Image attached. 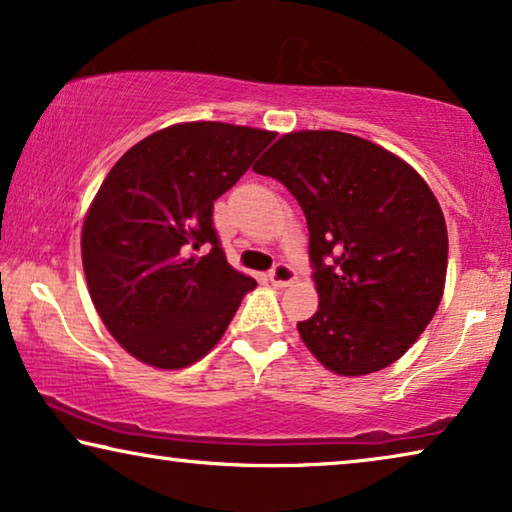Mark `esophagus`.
Here are the masks:
<instances>
[{
	"label": "esophagus",
	"instance_id": "obj_1",
	"mask_svg": "<svg viewBox=\"0 0 512 512\" xmlns=\"http://www.w3.org/2000/svg\"><path fill=\"white\" fill-rule=\"evenodd\" d=\"M269 280H271L276 287H287V285H292V282L296 280V271H294L289 264L278 262V264L271 269Z\"/></svg>",
	"mask_w": 512,
	"mask_h": 512
}]
</instances>
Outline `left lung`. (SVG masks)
Returning a JSON list of instances; mask_svg holds the SVG:
<instances>
[{"instance_id": "1", "label": "left lung", "mask_w": 512, "mask_h": 512, "mask_svg": "<svg viewBox=\"0 0 512 512\" xmlns=\"http://www.w3.org/2000/svg\"><path fill=\"white\" fill-rule=\"evenodd\" d=\"M296 197L310 232L319 308L299 333L342 377L377 372L414 345L437 312L448 232L414 167L363 137L287 133L253 167Z\"/></svg>"}]
</instances>
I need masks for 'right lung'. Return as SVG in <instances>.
Returning <instances> with one entry per match:
<instances>
[{"instance_id":"add662e5","label":"right lung","mask_w":512,"mask_h":512,"mask_svg":"<svg viewBox=\"0 0 512 512\" xmlns=\"http://www.w3.org/2000/svg\"><path fill=\"white\" fill-rule=\"evenodd\" d=\"M273 137L220 121L167 126L101 183L82 225V266L103 324L137 361L163 370L200 361L257 287L227 264L211 216Z\"/></svg>"}]
</instances>
